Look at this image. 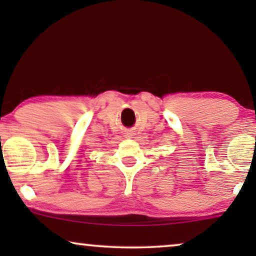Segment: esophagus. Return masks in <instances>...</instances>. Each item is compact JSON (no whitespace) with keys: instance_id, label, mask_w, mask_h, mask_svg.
<instances>
[{"instance_id":"obj_1","label":"esophagus","mask_w":256,"mask_h":256,"mask_svg":"<svg viewBox=\"0 0 256 256\" xmlns=\"http://www.w3.org/2000/svg\"><path fill=\"white\" fill-rule=\"evenodd\" d=\"M126 138H132V132H126Z\"/></svg>"}]
</instances>
